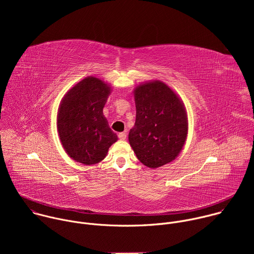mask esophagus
<instances>
[{
    "instance_id": "esophagus-1",
    "label": "esophagus",
    "mask_w": 254,
    "mask_h": 254,
    "mask_svg": "<svg viewBox=\"0 0 254 254\" xmlns=\"http://www.w3.org/2000/svg\"><path fill=\"white\" fill-rule=\"evenodd\" d=\"M119 138H120L121 140H125V139L127 138V133H126V132H120V133H119Z\"/></svg>"
}]
</instances>
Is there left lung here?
I'll use <instances>...</instances> for the list:
<instances>
[{
  "label": "left lung",
  "mask_w": 254,
  "mask_h": 254,
  "mask_svg": "<svg viewBox=\"0 0 254 254\" xmlns=\"http://www.w3.org/2000/svg\"><path fill=\"white\" fill-rule=\"evenodd\" d=\"M136 117L128 141L140 163L152 169L174 161L188 134L185 105L165 82L152 80L133 90Z\"/></svg>",
  "instance_id": "left-lung-1"
}]
</instances>
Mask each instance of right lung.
<instances>
[{
  "label": "right lung",
  "mask_w": 254,
  "mask_h": 254,
  "mask_svg": "<svg viewBox=\"0 0 254 254\" xmlns=\"http://www.w3.org/2000/svg\"><path fill=\"white\" fill-rule=\"evenodd\" d=\"M111 92L110 84L88 76L63 96L57 114V130L63 149L72 160L88 166L97 164L118 140L103 116Z\"/></svg>",
  "instance_id": "obj_1"
}]
</instances>
